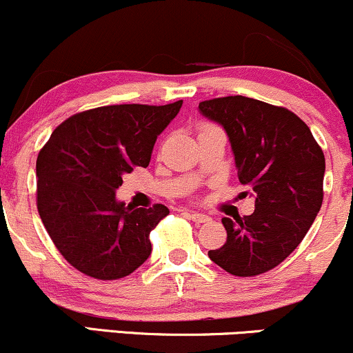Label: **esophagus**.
Returning a JSON list of instances; mask_svg holds the SVG:
<instances>
[{
    "instance_id": "obj_1",
    "label": "esophagus",
    "mask_w": 353,
    "mask_h": 353,
    "mask_svg": "<svg viewBox=\"0 0 353 353\" xmlns=\"http://www.w3.org/2000/svg\"><path fill=\"white\" fill-rule=\"evenodd\" d=\"M188 216L191 217V221H194L196 224H203L210 221V216L206 214H199V212H188Z\"/></svg>"
}]
</instances>
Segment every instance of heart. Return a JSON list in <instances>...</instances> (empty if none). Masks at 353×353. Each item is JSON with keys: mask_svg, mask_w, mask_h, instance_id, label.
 Returning <instances> with one entry per match:
<instances>
[{"mask_svg": "<svg viewBox=\"0 0 353 353\" xmlns=\"http://www.w3.org/2000/svg\"><path fill=\"white\" fill-rule=\"evenodd\" d=\"M206 128H210V125H206Z\"/></svg>", "mask_w": 353, "mask_h": 353, "instance_id": "b5f03b06", "label": "heart"}]
</instances>
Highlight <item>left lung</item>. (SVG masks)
I'll list each match as a JSON object with an SVG mask.
<instances>
[{
  "label": "left lung",
  "mask_w": 353,
  "mask_h": 353,
  "mask_svg": "<svg viewBox=\"0 0 353 353\" xmlns=\"http://www.w3.org/2000/svg\"><path fill=\"white\" fill-rule=\"evenodd\" d=\"M228 134L239 181L250 186L255 211L223 217L228 241L208 255L236 276L275 268L301 243L323 204L325 159L304 121L281 106L237 97L199 103Z\"/></svg>",
  "instance_id": "left-lung-1"
}]
</instances>
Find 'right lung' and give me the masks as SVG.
<instances>
[{"instance_id": "add662e5", "label": "right lung", "mask_w": 353, "mask_h": 353, "mask_svg": "<svg viewBox=\"0 0 353 353\" xmlns=\"http://www.w3.org/2000/svg\"><path fill=\"white\" fill-rule=\"evenodd\" d=\"M181 104H112L78 112L39 152V216L57 250L78 272L117 280L149 259L150 230L168 208L125 206L116 190L123 175L149 165L157 137Z\"/></svg>"}]
</instances>
